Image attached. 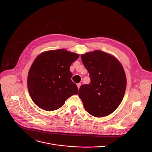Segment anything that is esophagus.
<instances>
[{
	"mask_svg": "<svg viewBox=\"0 0 152 152\" xmlns=\"http://www.w3.org/2000/svg\"><path fill=\"white\" fill-rule=\"evenodd\" d=\"M81 86V83H77V88H78V89H79V88H80V86Z\"/></svg>",
	"mask_w": 152,
	"mask_h": 152,
	"instance_id": "1",
	"label": "esophagus"
}]
</instances>
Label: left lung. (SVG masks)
I'll return each mask as SVG.
<instances>
[{"label":"left lung","instance_id":"1","mask_svg":"<svg viewBox=\"0 0 152 152\" xmlns=\"http://www.w3.org/2000/svg\"><path fill=\"white\" fill-rule=\"evenodd\" d=\"M91 79L79 90L85 110L96 117L113 113L120 104L126 88V77L120 61L100 50L81 55Z\"/></svg>","mask_w":152,"mask_h":152}]
</instances>
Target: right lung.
I'll use <instances>...</instances> for the list:
<instances>
[{
	"label": "right lung",
	"mask_w": 152,
	"mask_h": 152,
	"mask_svg": "<svg viewBox=\"0 0 152 152\" xmlns=\"http://www.w3.org/2000/svg\"><path fill=\"white\" fill-rule=\"evenodd\" d=\"M79 55L64 49L46 51L34 60L29 71L28 88L31 99L39 108L59 109L78 89L71 78L70 67Z\"/></svg>",
	"instance_id": "obj_1"
}]
</instances>
